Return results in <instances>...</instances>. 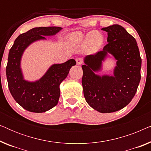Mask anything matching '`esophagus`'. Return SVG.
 <instances>
[{"label": "esophagus", "mask_w": 151, "mask_h": 151, "mask_svg": "<svg viewBox=\"0 0 151 151\" xmlns=\"http://www.w3.org/2000/svg\"><path fill=\"white\" fill-rule=\"evenodd\" d=\"M76 63H77V65H81L82 63H83V60L81 58H77L76 59Z\"/></svg>", "instance_id": "esophagus-1"}]
</instances>
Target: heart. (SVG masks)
I'll use <instances>...</instances> for the list:
<instances>
[{
    "instance_id": "obj_1",
    "label": "heart",
    "mask_w": 151,
    "mask_h": 151,
    "mask_svg": "<svg viewBox=\"0 0 151 151\" xmlns=\"http://www.w3.org/2000/svg\"><path fill=\"white\" fill-rule=\"evenodd\" d=\"M69 39L76 44L84 42L89 51H96L100 48L104 42V38L99 32H92L88 34L85 38L80 33H73L69 35Z\"/></svg>"
}]
</instances>
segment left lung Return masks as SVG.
Listing matches in <instances>:
<instances>
[{
	"label": "left lung",
	"instance_id": "8db88e82",
	"mask_svg": "<svg viewBox=\"0 0 151 151\" xmlns=\"http://www.w3.org/2000/svg\"><path fill=\"white\" fill-rule=\"evenodd\" d=\"M108 34L102 51L84 58L82 84L88 105L98 112L113 113L130 103L135 96L141 74L142 59L135 39L123 27L113 24L102 28ZM110 53L116 60L113 76L94 73Z\"/></svg>",
	"mask_w": 151,
	"mask_h": 151
}]
</instances>
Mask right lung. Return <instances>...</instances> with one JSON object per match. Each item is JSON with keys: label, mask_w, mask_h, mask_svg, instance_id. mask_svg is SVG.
<instances>
[{"label": "right lung", "mask_w": 151, "mask_h": 151, "mask_svg": "<svg viewBox=\"0 0 151 151\" xmlns=\"http://www.w3.org/2000/svg\"><path fill=\"white\" fill-rule=\"evenodd\" d=\"M62 29L60 27H40L29 30L18 36L10 49L6 67L9 91L16 102L25 110L43 113L50 110L58 102L60 84L67 78L75 60L51 65L40 79L29 82L24 79L20 63L24 51L32 43L46 40L45 36H54Z\"/></svg>", "instance_id": "right-lung-1"}]
</instances>
